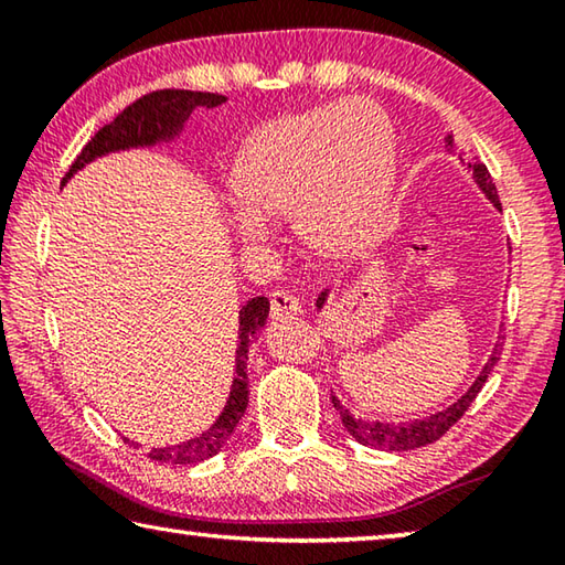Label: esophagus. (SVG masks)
Returning a JSON list of instances; mask_svg holds the SVG:
<instances>
[{
  "instance_id": "esophagus-1",
  "label": "esophagus",
  "mask_w": 565,
  "mask_h": 565,
  "mask_svg": "<svg viewBox=\"0 0 565 565\" xmlns=\"http://www.w3.org/2000/svg\"><path fill=\"white\" fill-rule=\"evenodd\" d=\"M269 303H271V319H284L291 317V313H301V303L294 294L276 289L269 294Z\"/></svg>"
}]
</instances>
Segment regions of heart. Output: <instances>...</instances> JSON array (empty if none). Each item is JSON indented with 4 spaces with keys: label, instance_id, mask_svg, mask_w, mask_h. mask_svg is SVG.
<instances>
[{
    "label": "heart",
    "instance_id": "obj_1",
    "mask_svg": "<svg viewBox=\"0 0 565 565\" xmlns=\"http://www.w3.org/2000/svg\"><path fill=\"white\" fill-rule=\"evenodd\" d=\"M396 171V137L366 99L323 104L266 121L236 157L234 228L259 242L266 222L294 214L301 242L349 256L384 222Z\"/></svg>",
    "mask_w": 565,
    "mask_h": 565
}]
</instances>
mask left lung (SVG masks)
Masks as SVG:
<instances>
[{
	"label": "left lung",
	"instance_id": "8db88e82",
	"mask_svg": "<svg viewBox=\"0 0 565 565\" xmlns=\"http://www.w3.org/2000/svg\"><path fill=\"white\" fill-rule=\"evenodd\" d=\"M446 147L448 149H458V154L466 157V149L458 145V139L454 137V134H448L446 137ZM468 167L473 169V179L476 184L483 189V194L491 199L495 209H501V202H499V191H495V184L493 179L489 174V169H486V164H481V161H468ZM323 301H327V291H321L317 306L321 309ZM495 361H499V347L493 349L489 363H486L481 374H478V379L473 381V386L466 391V394L456 401V404H451L444 411H438V414H431L426 418H416V420H406V424H384V420H363V418H353L347 408L341 406V401L331 394V404L333 408L339 411L341 414V420L343 426H347V431L356 438L359 444L363 446H374V448H386V451H411V448H420L426 444H434L441 438L448 428H451L458 418H461L468 406L473 404V398L478 396V391L483 388L486 379H489V374L495 366Z\"/></svg>",
	"mask_w": 565,
	"mask_h": 565
}]
</instances>
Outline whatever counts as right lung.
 <instances>
[{"label": "right lung", "instance_id": "obj_1", "mask_svg": "<svg viewBox=\"0 0 565 565\" xmlns=\"http://www.w3.org/2000/svg\"><path fill=\"white\" fill-rule=\"evenodd\" d=\"M226 102L224 94L214 92H189V89H159L149 92L137 102H131L127 109L119 111L109 124L94 134V137L84 145L79 157L74 159V164L66 171L64 179H70L76 169L89 164L92 159L117 149L129 147H151L157 141L171 139L181 129V124L189 119V114L196 107H218ZM269 317V299L266 296H254L248 299L242 311H238V347H236V369H234V384L232 394H228L226 406L222 416L216 418L212 428H206L204 434H199L191 441H184L179 446H164V448H151L149 458L159 463H199L212 458L214 454L222 451V446L232 438L234 428L242 420L246 404H248V379H246V361H248V341L254 339L256 331H262Z\"/></svg>", "mask_w": 565, "mask_h": 565}]
</instances>
